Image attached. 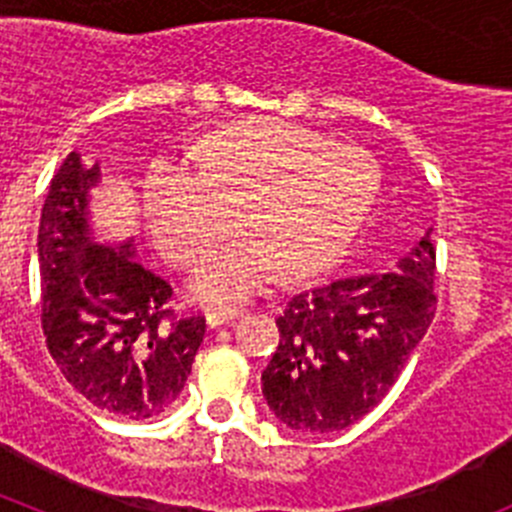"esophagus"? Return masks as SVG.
<instances>
[{"mask_svg":"<svg viewBox=\"0 0 512 512\" xmlns=\"http://www.w3.org/2000/svg\"><path fill=\"white\" fill-rule=\"evenodd\" d=\"M241 312L238 310H215V312H207V328H220L225 323H233Z\"/></svg>","mask_w":512,"mask_h":512,"instance_id":"34e87169","label":"esophagus"}]
</instances>
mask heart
Instances as JSON below:
<instances>
[{
  "label": "heart",
  "mask_w": 512,
  "mask_h": 512,
  "mask_svg": "<svg viewBox=\"0 0 512 512\" xmlns=\"http://www.w3.org/2000/svg\"><path fill=\"white\" fill-rule=\"evenodd\" d=\"M194 164L153 161L140 207L156 248L179 266L202 264L233 230L235 210L243 235L189 284L205 305H238L279 271L289 279L323 274L354 246L377 205L379 169L369 153L274 117L215 130Z\"/></svg>",
  "instance_id": "obj_1"
}]
</instances>
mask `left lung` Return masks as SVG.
<instances>
[{
  "label": "left lung",
  "instance_id": "left-lung-1",
  "mask_svg": "<svg viewBox=\"0 0 512 512\" xmlns=\"http://www.w3.org/2000/svg\"><path fill=\"white\" fill-rule=\"evenodd\" d=\"M431 228L395 271L336 279L292 297L261 374L269 410L300 433L341 431L392 390L436 312Z\"/></svg>",
  "mask_w": 512,
  "mask_h": 512
}]
</instances>
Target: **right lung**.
Masks as SVG:
<instances>
[{
	"mask_svg": "<svg viewBox=\"0 0 512 512\" xmlns=\"http://www.w3.org/2000/svg\"><path fill=\"white\" fill-rule=\"evenodd\" d=\"M99 164L71 151L45 194L38 230L43 330L63 377L130 420L161 415L184 390L205 318H171V284L135 261V241L92 220Z\"/></svg>",
	"mask_w": 512,
	"mask_h": 512,
	"instance_id": "obj_1",
	"label": "right lung"
}]
</instances>
